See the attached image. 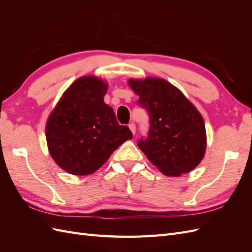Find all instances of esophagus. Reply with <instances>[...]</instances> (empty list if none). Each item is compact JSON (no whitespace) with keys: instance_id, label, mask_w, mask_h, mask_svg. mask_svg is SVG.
I'll return each instance as SVG.
<instances>
[{"instance_id":"obj_1","label":"esophagus","mask_w":252,"mask_h":252,"mask_svg":"<svg viewBox=\"0 0 252 252\" xmlns=\"http://www.w3.org/2000/svg\"><path fill=\"white\" fill-rule=\"evenodd\" d=\"M129 129H130L131 132L134 134V133H135V124H134V123H130V124H129Z\"/></svg>"}]
</instances>
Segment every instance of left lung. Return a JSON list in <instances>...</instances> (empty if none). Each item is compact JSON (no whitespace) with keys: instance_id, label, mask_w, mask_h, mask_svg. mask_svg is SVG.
<instances>
[{"instance_id":"left-lung-1","label":"left lung","mask_w":252,"mask_h":252,"mask_svg":"<svg viewBox=\"0 0 252 252\" xmlns=\"http://www.w3.org/2000/svg\"><path fill=\"white\" fill-rule=\"evenodd\" d=\"M139 95V105L149 114L147 138L139 148L158 169L180 177L200 164L206 150V131L201 113L181 91L163 79L129 80Z\"/></svg>"}]
</instances>
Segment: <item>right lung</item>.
I'll list each match as a JSON object with an SVG mask.
<instances>
[{"mask_svg": "<svg viewBox=\"0 0 252 252\" xmlns=\"http://www.w3.org/2000/svg\"><path fill=\"white\" fill-rule=\"evenodd\" d=\"M107 84L83 77L68 88L46 124V139L55 162L74 175H88L107 161L125 141L132 139L104 102Z\"/></svg>", "mask_w": 252, "mask_h": 252, "instance_id": "add662e5", "label": "right lung"}]
</instances>
